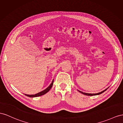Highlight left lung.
<instances>
[{
  "label": "left lung",
  "mask_w": 123,
  "mask_h": 123,
  "mask_svg": "<svg viewBox=\"0 0 123 123\" xmlns=\"http://www.w3.org/2000/svg\"><path fill=\"white\" fill-rule=\"evenodd\" d=\"M109 88V87H108V88H107L106 89H105V90H104V91H101V92H99V93H95V94H91V93H85V92H82V91H79V90H78L79 92H80L81 93H82V94H84V95H87V96H95V95H99V94H101V93H104L105 91H106Z\"/></svg>",
  "instance_id": "8db88e82"
}]
</instances>
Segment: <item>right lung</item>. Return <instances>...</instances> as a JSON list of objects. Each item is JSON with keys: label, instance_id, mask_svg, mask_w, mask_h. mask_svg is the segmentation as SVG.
<instances>
[{"label": "right lung", "instance_id": "add662e5", "mask_svg": "<svg viewBox=\"0 0 123 123\" xmlns=\"http://www.w3.org/2000/svg\"><path fill=\"white\" fill-rule=\"evenodd\" d=\"M53 83H54V80H52V81L50 85L46 89H45L44 90L42 91H41V92L38 93L37 94H36L34 95H28V94H24L26 96H28L29 97H36L43 95L45 94L46 93L49 92V91L51 89V87L52 86H53Z\"/></svg>", "mask_w": 123, "mask_h": 123}]
</instances>
